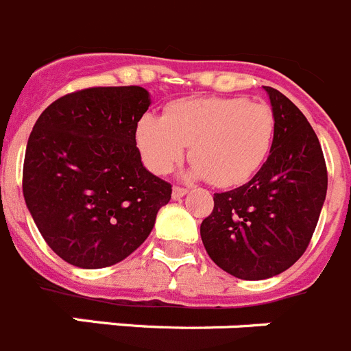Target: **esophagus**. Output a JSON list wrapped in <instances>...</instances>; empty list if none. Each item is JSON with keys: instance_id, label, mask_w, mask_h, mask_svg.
<instances>
[{"instance_id": "obj_1", "label": "esophagus", "mask_w": 351, "mask_h": 351, "mask_svg": "<svg viewBox=\"0 0 351 351\" xmlns=\"http://www.w3.org/2000/svg\"><path fill=\"white\" fill-rule=\"evenodd\" d=\"M185 194H187V189L178 187V185H176V187H173V199H180V197H183Z\"/></svg>"}]
</instances>
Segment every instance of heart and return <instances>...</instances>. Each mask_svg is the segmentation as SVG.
Wrapping results in <instances>:
<instances>
[{"instance_id": "b5f03b06", "label": "heart", "mask_w": 351, "mask_h": 351, "mask_svg": "<svg viewBox=\"0 0 351 351\" xmlns=\"http://www.w3.org/2000/svg\"><path fill=\"white\" fill-rule=\"evenodd\" d=\"M274 129V113L264 101L191 97L171 103L162 117H141L134 141L143 164L156 175L171 171L191 147L192 176L217 187H236L267 159Z\"/></svg>"}]
</instances>
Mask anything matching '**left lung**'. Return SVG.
I'll return each mask as SVG.
<instances>
[{"label": "left lung", "mask_w": 351, "mask_h": 351, "mask_svg": "<svg viewBox=\"0 0 351 351\" xmlns=\"http://www.w3.org/2000/svg\"><path fill=\"white\" fill-rule=\"evenodd\" d=\"M269 157L248 183L213 195L201 223L211 261L241 280H266L289 269L308 248L325 194L327 166L320 141L301 110L273 87Z\"/></svg>", "instance_id": "obj_1"}]
</instances>
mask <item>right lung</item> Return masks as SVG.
I'll list each match as a JSON object with an SVG mask.
<instances>
[{"mask_svg": "<svg viewBox=\"0 0 351 351\" xmlns=\"http://www.w3.org/2000/svg\"><path fill=\"white\" fill-rule=\"evenodd\" d=\"M150 106L143 87H90L56 99L29 134L22 192L62 261L99 269L148 238L171 185L147 171L134 141Z\"/></svg>", "mask_w": 351, "mask_h": 351, "instance_id": "1", "label": "right lung"}]
</instances>
